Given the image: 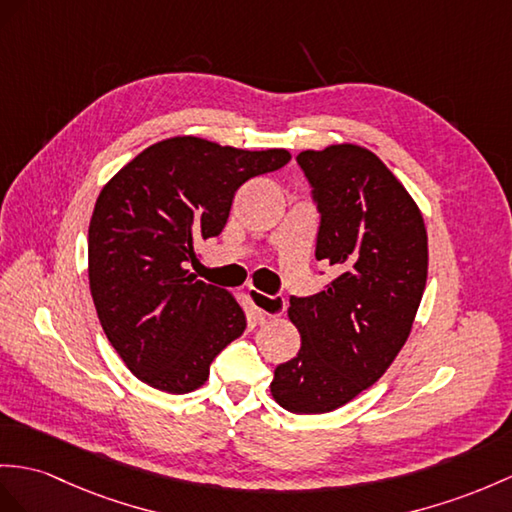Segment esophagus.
I'll return each instance as SVG.
<instances>
[{"mask_svg":"<svg viewBox=\"0 0 512 512\" xmlns=\"http://www.w3.org/2000/svg\"><path fill=\"white\" fill-rule=\"evenodd\" d=\"M247 295H249V299H252V304L256 308L260 321L280 317L284 313L286 302H284V297H280V295H265V293H260L256 289H249Z\"/></svg>","mask_w":512,"mask_h":512,"instance_id":"1","label":"esophagus"}]
</instances>
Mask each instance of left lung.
<instances>
[{"label": "left lung", "mask_w": 512, "mask_h": 512, "mask_svg": "<svg viewBox=\"0 0 512 512\" xmlns=\"http://www.w3.org/2000/svg\"><path fill=\"white\" fill-rule=\"evenodd\" d=\"M297 165L321 215L315 256L339 276L291 297L302 347L273 371L271 395L291 413L319 415L352 402L400 354L426 289L428 234L415 199L369 149H306Z\"/></svg>", "instance_id": "obj_1"}]
</instances>
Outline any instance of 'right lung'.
I'll list each match as a JSON object with an SVG mask.
<instances>
[{"mask_svg": "<svg viewBox=\"0 0 512 512\" xmlns=\"http://www.w3.org/2000/svg\"><path fill=\"white\" fill-rule=\"evenodd\" d=\"M289 160L286 149L173 136L143 149L99 193L89 226L91 295L110 345L141 382L191 393L243 334L232 293L186 267L199 239L226 228L239 186Z\"/></svg>", "mask_w": 512, "mask_h": 512, "instance_id": "right-lung-1", "label": "right lung"}]
</instances>
